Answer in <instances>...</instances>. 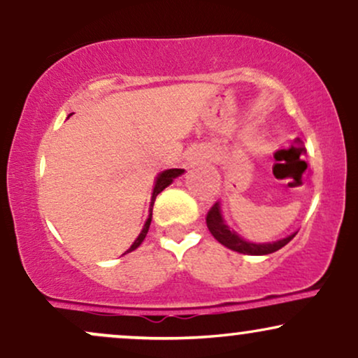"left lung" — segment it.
Here are the masks:
<instances>
[{"label":"left lung","instance_id":"left-lung-1","mask_svg":"<svg viewBox=\"0 0 358 358\" xmlns=\"http://www.w3.org/2000/svg\"><path fill=\"white\" fill-rule=\"evenodd\" d=\"M205 222H207L208 231H210L212 236L215 237L222 245L236 250V252L249 254V256H264V254L276 252V250L285 248L287 242L296 236V234H293V236H287L285 239L273 242V244H252V242L241 239L236 232L231 231V229L224 224V220H222V215H220V207L217 202L213 203L210 210L207 212Z\"/></svg>","mask_w":358,"mask_h":358}]
</instances>
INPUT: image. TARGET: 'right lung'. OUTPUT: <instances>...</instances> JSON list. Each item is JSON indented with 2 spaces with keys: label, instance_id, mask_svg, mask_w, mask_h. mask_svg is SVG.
<instances>
[{
  "label": "right lung",
  "instance_id": "right-lung-1",
  "mask_svg": "<svg viewBox=\"0 0 358 358\" xmlns=\"http://www.w3.org/2000/svg\"><path fill=\"white\" fill-rule=\"evenodd\" d=\"M182 173H183V170H180V168H173V170H165V171H162V173L158 175V178H156V183H155L153 196H151V207H153V203H155V199H156V195H158L159 192H163V190H165V188L168 187V185H170L171 182H173V178H176V176H178V175H182ZM151 217H153V208H150V217H148V220H146L145 227H143L141 234H139V236H138V239L133 242V245H131V248L127 249L126 252H131V250H134V249H136V248H139V244H141V242L145 241L146 234H148V231H150Z\"/></svg>",
  "mask_w": 358,
  "mask_h": 358
}]
</instances>
